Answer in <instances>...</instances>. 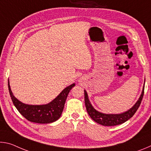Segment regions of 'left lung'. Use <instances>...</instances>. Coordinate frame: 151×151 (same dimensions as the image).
<instances>
[{"label":"left lung","instance_id":"8db88e82","mask_svg":"<svg viewBox=\"0 0 151 151\" xmlns=\"http://www.w3.org/2000/svg\"><path fill=\"white\" fill-rule=\"evenodd\" d=\"M144 89L145 83L141 94H140L139 100L137 101V103L134 104L133 106H132V108L120 114H104L96 111L89 101L86 91L84 90V92H85V103L86 111H87L89 116L93 121L97 123L103 125V126H115V125L124 123V122L131 119L136 112L137 109H139L140 104L141 103L143 95H144Z\"/></svg>","mask_w":151,"mask_h":151}]
</instances>
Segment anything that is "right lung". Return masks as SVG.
Returning <instances> with one entry per match:
<instances>
[{"label":"right lung","instance_id":"add662e5","mask_svg":"<svg viewBox=\"0 0 151 151\" xmlns=\"http://www.w3.org/2000/svg\"><path fill=\"white\" fill-rule=\"evenodd\" d=\"M8 86L12 103L25 119L36 123L48 124L57 121L60 118L68 94L71 88L75 86V84L73 83L68 86H66L54 100L49 103L41 105H32L22 103L13 95L10 86L9 80Z\"/></svg>","mask_w":151,"mask_h":151}]
</instances>
